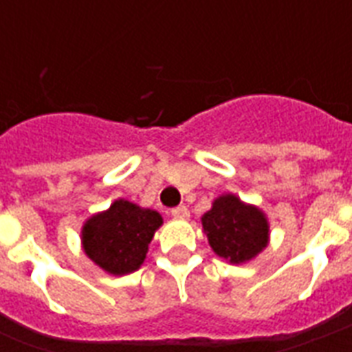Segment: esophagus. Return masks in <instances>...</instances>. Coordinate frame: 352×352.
Wrapping results in <instances>:
<instances>
[{
	"mask_svg": "<svg viewBox=\"0 0 352 352\" xmlns=\"http://www.w3.org/2000/svg\"><path fill=\"white\" fill-rule=\"evenodd\" d=\"M171 215L177 217V219H188V217H190V212H188L186 206H177V208L171 210Z\"/></svg>",
	"mask_w": 352,
	"mask_h": 352,
	"instance_id": "34e87169",
	"label": "esophagus"
}]
</instances>
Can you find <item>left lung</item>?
I'll return each mask as SVG.
<instances>
[{"instance_id":"8db88e82","label":"left lung","mask_w":352,"mask_h":352,"mask_svg":"<svg viewBox=\"0 0 352 352\" xmlns=\"http://www.w3.org/2000/svg\"><path fill=\"white\" fill-rule=\"evenodd\" d=\"M201 223L212 250L232 265L252 261L270 241V225L265 212L256 204L241 201L234 193H223L214 199Z\"/></svg>"}]
</instances>
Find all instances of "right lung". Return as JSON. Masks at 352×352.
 I'll use <instances>...</instances> for the list:
<instances>
[{
  "instance_id": "add662e5",
  "label": "right lung",
  "mask_w": 352,
  "mask_h": 352,
  "mask_svg": "<svg viewBox=\"0 0 352 352\" xmlns=\"http://www.w3.org/2000/svg\"><path fill=\"white\" fill-rule=\"evenodd\" d=\"M162 215L126 199H117L104 212L91 215L82 226L85 256L113 276H126L140 268Z\"/></svg>"
}]
</instances>
